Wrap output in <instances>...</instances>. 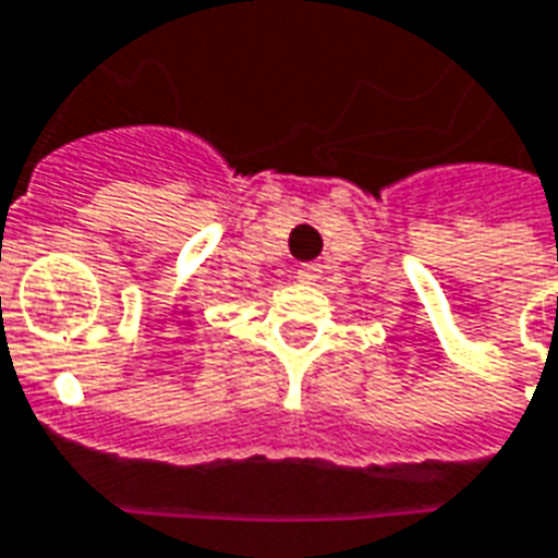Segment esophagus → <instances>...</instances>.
Segmentation results:
<instances>
[{"instance_id": "esophagus-1", "label": "esophagus", "mask_w": 558, "mask_h": 558, "mask_svg": "<svg viewBox=\"0 0 558 558\" xmlns=\"http://www.w3.org/2000/svg\"><path fill=\"white\" fill-rule=\"evenodd\" d=\"M319 271H323L319 263H304V266L299 268V280H302V283H314V280L319 278Z\"/></svg>"}]
</instances>
